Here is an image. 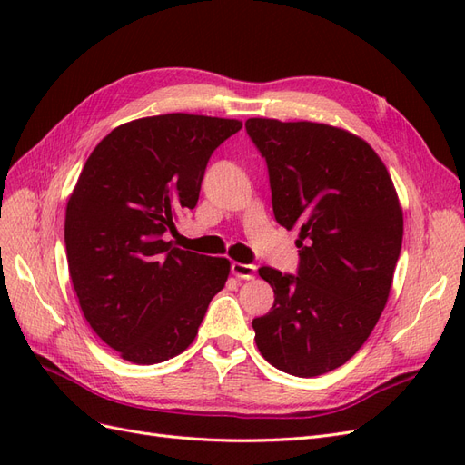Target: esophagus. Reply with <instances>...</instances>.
I'll return each instance as SVG.
<instances>
[{
    "label": "esophagus",
    "instance_id": "esophagus-1",
    "mask_svg": "<svg viewBox=\"0 0 465 465\" xmlns=\"http://www.w3.org/2000/svg\"><path fill=\"white\" fill-rule=\"evenodd\" d=\"M232 275H236L238 279H254L256 273V265L252 263H241V262H232L231 265Z\"/></svg>",
    "mask_w": 465,
    "mask_h": 465
}]
</instances>
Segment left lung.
Here are the masks:
<instances>
[{
	"instance_id": "left-lung-1",
	"label": "left lung",
	"mask_w": 465,
	"mask_h": 465,
	"mask_svg": "<svg viewBox=\"0 0 465 465\" xmlns=\"http://www.w3.org/2000/svg\"><path fill=\"white\" fill-rule=\"evenodd\" d=\"M267 164L275 221L299 229L297 275L260 267L275 302L252 320L267 362L311 378L341 367L382 314L403 215L384 163L361 137L316 122L246 120Z\"/></svg>"
}]
</instances>
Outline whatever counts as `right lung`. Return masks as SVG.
Returning a JSON list of instances; mask_svg holds the SVG:
<instances>
[{
	"instance_id": "add662e5",
	"label": "right lung",
	"mask_w": 465,
	"mask_h": 465,
	"mask_svg": "<svg viewBox=\"0 0 465 465\" xmlns=\"http://www.w3.org/2000/svg\"><path fill=\"white\" fill-rule=\"evenodd\" d=\"M242 122L164 114L112 130L83 166L65 209V250L94 333L135 364L180 355L198 335L231 263L166 242L193 209L213 151Z\"/></svg>"
}]
</instances>
